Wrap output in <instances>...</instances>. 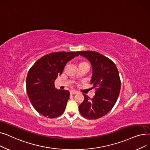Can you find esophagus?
<instances>
[{
  "label": "esophagus",
  "mask_w": 150,
  "mask_h": 150,
  "mask_svg": "<svg viewBox=\"0 0 150 150\" xmlns=\"http://www.w3.org/2000/svg\"><path fill=\"white\" fill-rule=\"evenodd\" d=\"M70 93L71 94V95H74V94L78 93V92L76 91H70Z\"/></svg>",
  "instance_id": "34e87169"
}]
</instances>
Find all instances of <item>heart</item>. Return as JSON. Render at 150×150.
Returning <instances> with one entry per match:
<instances>
[{
	"mask_svg": "<svg viewBox=\"0 0 150 150\" xmlns=\"http://www.w3.org/2000/svg\"><path fill=\"white\" fill-rule=\"evenodd\" d=\"M86 62H81L80 63V64H82V63H86Z\"/></svg>",
	"mask_w": 150,
	"mask_h": 150,
	"instance_id": "1",
	"label": "heart"
}]
</instances>
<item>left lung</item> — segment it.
Instances as JSON below:
<instances>
[{
    "label": "left lung",
    "instance_id": "1",
    "mask_svg": "<svg viewBox=\"0 0 150 150\" xmlns=\"http://www.w3.org/2000/svg\"><path fill=\"white\" fill-rule=\"evenodd\" d=\"M91 63L93 75L91 84L96 88L92 98L83 93L84 101L79 105L82 116L88 119H97L112 109L119 97L121 81L114 62L97 52H77Z\"/></svg>",
    "mask_w": 150,
    "mask_h": 150
}]
</instances>
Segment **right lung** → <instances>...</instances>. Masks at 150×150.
<instances>
[{
    "label": "right lung",
    "instance_id": "add662e5",
    "mask_svg": "<svg viewBox=\"0 0 150 150\" xmlns=\"http://www.w3.org/2000/svg\"><path fill=\"white\" fill-rule=\"evenodd\" d=\"M78 55L75 52L50 53L39 58L30 69L27 92L31 105L43 116L53 119L64 112L70 93L56 89L54 83L66 63Z\"/></svg>",
    "mask_w": 150,
    "mask_h": 150
}]
</instances>
